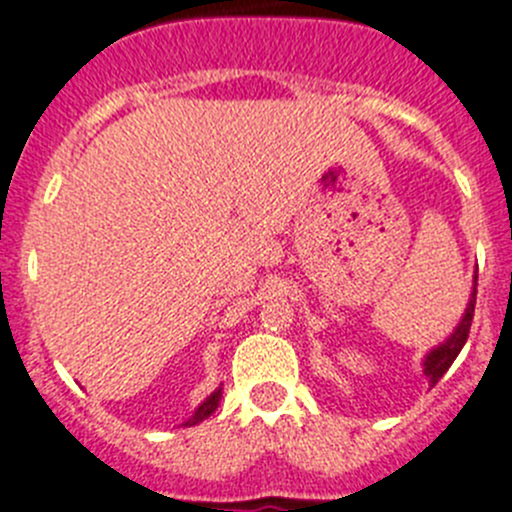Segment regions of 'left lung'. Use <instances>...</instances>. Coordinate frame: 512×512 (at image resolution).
Here are the masks:
<instances>
[{"label":"left lung","mask_w":512,"mask_h":512,"mask_svg":"<svg viewBox=\"0 0 512 512\" xmlns=\"http://www.w3.org/2000/svg\"><path fill=\"white\" fill-rule=\"evenodd\" d=\"M477 282V279H474ZM474 302H477V287H474L472 297H469V305H467V312H464V318H461V323L456 325V330L451 333L446 341L441 343V346H436L431 351V354L425 356L423 361V374L428 377V382L433 384L438 382V379L443 377V374L449 372V366L454 364V359L459 356V351L464 348V343H467L469 338V328H472V318H474Z\"/></svg>","instance_id":"8db88e82"}]
</instances>
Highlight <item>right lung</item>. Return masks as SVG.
I'll use <instances>...</instances> for the list:
<instances>
[{"label":"right lung","mask_w":512,"mask_h":512,"mask_svg":"<svg viewBox=\"0 0 512 512\" xmlns=\"http://www.w3.org/2000/svg\"><path fill=\"white\" fill-rule=\"evenodd\" d=\"M220 397H223V384H220V387H217V390L212 392L205 402H202L200 408L194 410V415L184 425H197V423H202L205 418H210V415L217 410V405H220Z\"/></svg>","instance_id":"1"}]
</instances>
